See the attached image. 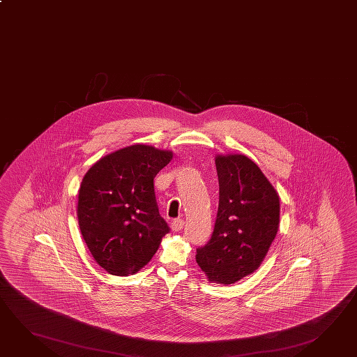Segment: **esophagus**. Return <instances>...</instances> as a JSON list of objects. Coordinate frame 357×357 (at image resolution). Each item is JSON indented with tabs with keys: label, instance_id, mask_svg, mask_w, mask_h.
<instances>
[{
	"label": "esophagus",
	"instance_id": "esophagus-1",
	"mask_svg": "<svg viewBox=\"0 0 357 357\" xmlns=\"http://www.w3.org/2000/svg\"><path fill=\"white\" fill-rule=\"evenodd\" d=\"M183 225H185V222L182 219H175L171 224V228L174 231H180L183 228Z\"/></svg>",
	"mask_w": 357,
	"mask_h": 357
}]
</instances>
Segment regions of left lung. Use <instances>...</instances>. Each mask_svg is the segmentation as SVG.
<instances>
[{
	"instance_id": "8db88e82",
	"label": "left lung",
	"mask_w": 357,
	"mask_h": 357,
	"mask_svg": "<svg viewBox=\"0 0 357 357\" xmlns=\"http://www.w3.org/2000/svg\"><path fill=\"white\" fill-rule=\"evenodd\" d=\"M219 206L209 242L196 262L210 282L234 284L259 268L276 237L280 197L245 154H217Z\"/></svg>"
}]
</instances>
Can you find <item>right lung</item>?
Instances as JSON below:
<instances>
[{
    "mask_svg": "<svg viewBox=\"0 0 357 357\" xmlns=\"http://www.w3.org/2000/svg\"><path fill=\"white\" fill-rule=\"evenodd\" d=\"M172 151L134 144L106 154L78 191V225L92 257L115 276L138 273L169 231L160 215L153 180Z\"/></svg>",
    "mask_w": 357,
    "mask_h": 357,
    "instance_id": "1",
    "label": "right lung"
}]
</instances>
